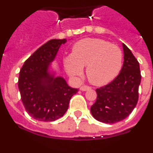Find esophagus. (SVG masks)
<instances>
[{"label": "esophagus", "instance_id": "obj_1", "mask_svg": "<svg viewBox=\"0 0 153 153\" xmlns=\"http://www.w3.org/2000/svg\"><path fill=\"white\" fill-rule=\"evenodd\" d=\"M91 87L89 86H87V85H83V86H81V88H80V90H81V91H88V90L91 89Z\"/></svg>", "mask_w": 153, "mask_h": 153}]
</instances>
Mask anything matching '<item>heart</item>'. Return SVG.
Instances as JSON below:
<instances>
[{
    "mask_svg": "<svg viewBox=\"0 0 153 153\" xmlns=\"http://www.w3.org/2000/svg\"><path fill=\"white\" fill-rule=\"evenodd\" d=\"M64 67L70 76L78 78L87 66L88 79L95 85H105L115 79L123 65L121 48L99 38H85L73 46L72 53L64 59Z\"/></svg>",
    "mask_w": 153,
    "mask_h": 153,
    "instance_id": "heart-1",
    "label": "heart"
}]
</instances>
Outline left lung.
<instances>
[{
    "instance_id": "8db88e82",
    "label": "left lung",
    "mask_w": 153,
    "mask_h": 153,
    "mask_svg": "<svg viewBox=\"0 0 153 153\" xmlns=\"http://www.w3.org/2000/svg\"><path fill=\"white\" fill-rule=\"evenodd\" d=\"M124 63L118 76L107 85L97 88V98L91 107L95 119L113 124L122 121L134 109L139 97L141 75L137 59L122 44Z\"/></svg>"
}]
</instances>
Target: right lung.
<instances>
[{"mask_svg":"<svg viewBox=\"0 0 153 153\" xmlns=\"http://www.w3.org/2000/svg\"><path fill=\"white\" fill-rule=\"evenodd\" d=\"M66 39H52L40 47L24 62L18 87L28 115L41 122H53L63 116L69 101L78 91L67 85L62 77L49 72L59 47Z\"/></svg>","mask_w":153,"mask_h":153,"instance_id":"right-lung-1","label":"right lung"}]
</instances>
